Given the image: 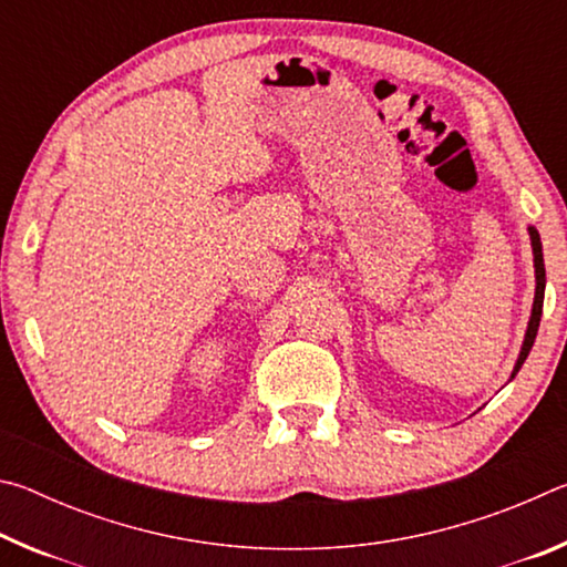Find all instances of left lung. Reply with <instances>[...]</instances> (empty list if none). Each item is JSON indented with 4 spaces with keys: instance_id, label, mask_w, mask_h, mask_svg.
<instances>
[{
    "instance_id": "8db88e82",
    "label": "left lung",
    "mask_w": 567,
    "mask_h": 567,
    "mask_svg": "<svg viewBox=\"0 0 567 567\" xmlns=\"http://www.w3.org/2000/svg\"><path fill=\"white\" fill-rule=\"evenodd\" d=\"M527 233H530V243H533V257H535V300H533V315H530V322H527V332H525V340H523V350H520V358L515 362V370L513 375H517V370L523 368V362L527 354L533 350V342H535V334L537 328H540V315H543V297H545V262H543V243H540V235H537L535 227H527Z\"/></svg>"
}]
</instances>
